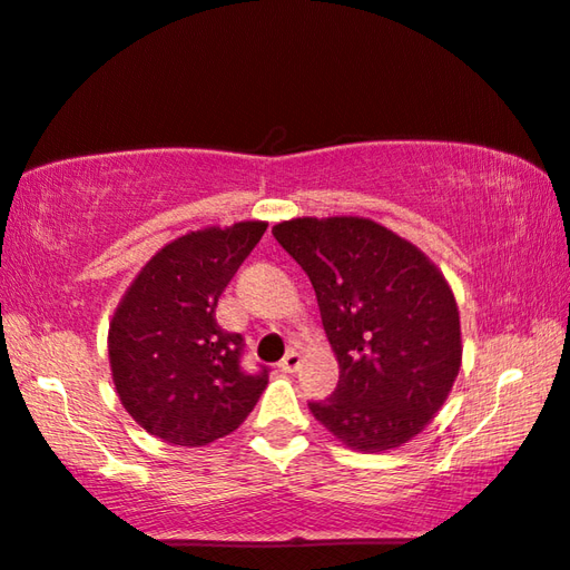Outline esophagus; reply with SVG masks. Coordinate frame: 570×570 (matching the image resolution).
<instances>
[{
    "label": "esophagus",
    "instance_id": "1",
    "mask_svg": "<svg viewBox=\"0 0 570 570\" xmlns=\"http://www.w3.org/2000/svg\"><path fill=\"white\" fill-rule=\"evenodd\" d=\"M299 368V353L297 351H289L287 356L281 361V371L285 373H295Z\"/></svg>",
    "mask_w": 570,
    "mask_h": 570
}]
</instances>
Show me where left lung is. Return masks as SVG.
I'll list each match as a JSON object with an SVG mask.
<instances>
[{
  "instance_id": "left-lung-1",
  "label": "left lung",
  "mask_w": 570,
  "mask_h": 570,
  "mask_svg": "<svg viewBox=\"0 0 570 570\" xmlns=\"http://www.w3.org/2000/svg\"><path fill=\"white\" fill-rule=\"evenodd\" d=\"M317 293L338 361L314 420L353 451H387L424 432L461 371V317L432 258L365 217H299L273 226Z\"/></svg>"
}]
</instances>
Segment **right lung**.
<instances>
[{
	"mask_svg": "<svg viewBox=\"0 0 570 570\" xmlns=\"http://www.w3.org/2000/svg\"><path fill=\"white\" fill-rule=\"evenodd\" d=\"M268 222L187 232L126 287L109 322L111 381L124 410L175 446H207L238 429L268 368H242V334L217 324V302Z\"/></svg>",
	"mask_w": 570,
	"mask_h": 570,
	"instance_id": "obj_1",
	"label": "right lung"
}]
</instances>
